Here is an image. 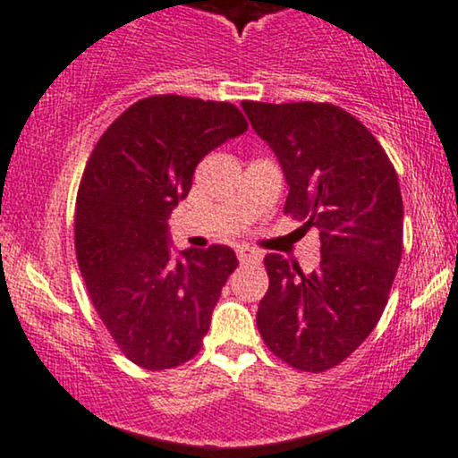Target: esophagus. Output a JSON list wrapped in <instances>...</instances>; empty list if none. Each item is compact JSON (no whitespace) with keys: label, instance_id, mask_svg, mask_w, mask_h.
<instances>
[{"label":"esophagus","instance_id":"obj_1","mask_svg":"<svg viewBox=\"0 0 458 458\" xmlns=\"http://www.w3.org/2000/svg\"><path fill=\"white\" fill-rule=\"evenodd\" d=\"M238 259H240V263H259L261 255L257 250H250V249H238Z\"/></svg>","mask_w":458,"mask_h":458}]
</instances>
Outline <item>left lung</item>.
Listing matches in <instances>:
<instances>
[{"instance_id": "8db88e82", "label": "left lung", "mask_w": 458, "mask_h": 458, "mask_svg": "<svg viewBox=\"0 0 458 458\" xmlns=\"http://www.w3.org/2000/svg\"><path fill=\"white\" fill-rule=\"evenodd\" d=\"M283 166L284 214L321 240L313 272L266 255L270 287L257 310L267 349L321 373L352 356L377 326L403 255L399 177L377 139L330 102H242Z\"/></svg>"}]
</instances>
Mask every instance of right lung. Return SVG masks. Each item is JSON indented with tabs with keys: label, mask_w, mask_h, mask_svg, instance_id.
<instances>
[{
	"label": "right lung",
	"mask_w": 458,
	"mask_h": 458,
	"mask_svg": "<svg viewBox=\"0 0 458 458\" xmlns=\"http://www.w3.org/2000/svg\"><path fill=\"white\" fill-rule=\"evenodd\" d=\"M249 131L231 102L149 96L117 117L85 165L74 208V250L85 287L115 345L137 367L195 358L229 274V246L174 259L169 220L199 160Z\"/></svg>",
	"instance_id": "right-lung-1"
}]
</instances>
